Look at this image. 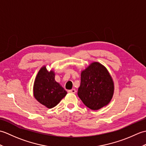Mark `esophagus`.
Returning <instances> with one entry per match:
<instances>
[{
	"label": "esophagus",
	"mask_w": 146,
	"mask_h": 146,
	"mask_svg": "<svg viewBox=\"0 0 146 146\" xmlns=\"http://www.w3.org/2000/svg\"><path fill=\"white\" fill-rule=\"evenodd\" d=\"M68 92L70 93V94H75L76 93V90L75 88H73L71 90H68Z\"/></svg>",
	"instance_id": "34e87169"
}]
</instances>
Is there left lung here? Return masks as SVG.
Returning a JSON list of instances; mask_svg holds the SVG:
<instances>
[{
  "instance_id": "1",
  "label": "left lung",
  "mask_w": 146,
  "mask_h": 146,
  "mask_svg": "<svg viewBox=\"0 0 146 146\" xmlns=\"http://www.w3.org/2000/svg\"><path fill=\"white\" fill-rule=\"evenodd\" d=\"M113 92L112 78L104 65L94 62L82 71L78 95L89 108L97 110L106 106L112 98Z\"/></svg>"
}]
</instances>
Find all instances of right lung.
I'll return each mask as SVG.
<instances>
[{
  "mask_svg": "<svg viewBox=\"0 0 146 146\" xmlns=\"http://www.w3.org/2000/svg\"><path fill=\"white\" fill-rule=\"evenodd\" d=\"M52 70L48 71L42 66L37 75L33 86L34 97L48 108H53L67 94L66 91L54 80Z\"/></svg>",
  "mask_w": 146,
  "mask_h": 146,
  "instance_id": "add662e5",
  "label": "right lung"
}]
</instances>
